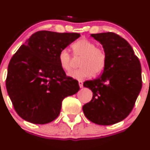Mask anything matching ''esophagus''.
<instances>
[{"label": "esophagus", "mask_w": 150, "mask_h": 150, "mask_svg": "<svg viewBox=\"0 0 150 150\" xmlns=\"http://www.w3.org/2000/svg\"><path fill=\"white\" fill-rule=\"evenodd\" d=\"M78 84H79L80 88H83V81H80L79 82H78Z\"/></svg>", "instance_id": "34e87169"}]
</instances>
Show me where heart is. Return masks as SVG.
Segmentation results:
<instances>
[{"label":"heart","instance_id":"b5f03b06","mask_svg":"<svg viewBox=\"0 0 150 150\" xmlns=\"http://www.w3.org/2000/svg\"><path fill=\"white\" fill-rule=\"evenodd\" d=\"M73 54L81 57L80 69L68 73V76L73 79L82 81L91 78L92 75L97 76L104 72L106 67L107 57L102 48L96 47V43L86 38H82L72 45ZM58 59L63 70L68 72L72 69V57L67 49L61 50Z\"/></svg>","mask_w":150,"mask_h":150}]
</instances>
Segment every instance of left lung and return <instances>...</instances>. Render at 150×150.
<instances>
[{"label":"left lung","mask_w":150,"mask_h":150,"mask_svg":"<svg viewBox=\"0 0 150 150\" xmlns=\"http://www.w3.org/2000/svg\"><path fill=\"white\" fill-rule=\"evenodd\" d=\"M104 48L106 67L99 78L85 81L93 97L83 107L86 117L98 125L122 121L131 112L142 89V68L131 45L114 33L91 34Z\"/></svg>","instance_id":"8db88e82"}]
</instances>
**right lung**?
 I'll return each instance as SVG.
<instances>
[{
  "label": "right lung",
  "mask_w": 150,
  "mask_h": 150,
  "mask_svg": "<svg viewBox=\"0 0 150 150\" xmlns=\"http://www.w3.org/2000/svg\"><path fill=\"white\" fill-rule=\"evenodd\" d=\"M79 37L78 33L38 31L12 57L6 85L22 119L34 124L53 121L63 99L79 91L78 81L66 76L58 59L60 51Z\"/></svg>",
  "instance_id": "right-lung-1"
}]
</instances>
